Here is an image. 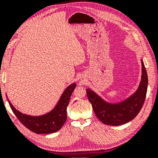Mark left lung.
<instances>
[{"instance_id":"obj_1","label":"left lung","mask_w":158,"mask_h":158,"mask_svg":"<svg viewBox=\"0 0 158 158\" xmlns=\"http://www.w3.org/2000/svg\"><path fill=\"white\" fill-rule=\"evenodd\" d=\"M142 62V77L137 90L124 101L109 103L90 88L86 89L87 96L95 114L101 122L111 126H118L130 122L141 110L148 90V78L144 62Z\"/></svg>"}]
</instances>
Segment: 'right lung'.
Instances as JSON below:
<instances>
[{"instance_id":"right-lung-1","label":"right lung","mask_w":158,"mask_h":158,"mask_svg":"<svg viewBox=\"0 0 158 158\" xmlns=\"http://www.w3.org/2000/svg\"><path fill=\"white\" fill-rule=\"evenodd\" d=\"M76 84L73 83L66 88L55 108L48 113L41 116H31L23 114L11 104L7 95L10 109L22 124L36 134H52L59 131L67 119V107Z\"/></svg>"}]
</instances>
